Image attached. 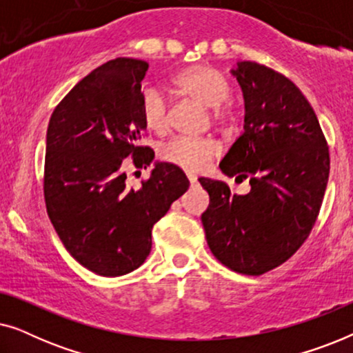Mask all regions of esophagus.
I'll use <instances>...</instances> for the list:
<instances>
[{
  "instance_id": "obj_1",
  "label": "esophagus",
  "mask_w": 353,
  "mask_h": 353,
  "mask_svg": "<svg viewBox=\"0 0 353 353\" xmlns=\"http://www.w3.org/2000/svg\"><path fill=\"white\" fill-rule=\"evenodd\" d=\"M188 180H190V185H191V188L197 186V178H196L194 175H188Z\"/></svg>"
}]
</instances>
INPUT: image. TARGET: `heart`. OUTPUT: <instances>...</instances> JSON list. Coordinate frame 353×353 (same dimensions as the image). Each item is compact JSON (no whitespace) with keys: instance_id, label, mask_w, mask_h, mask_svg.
Instances as JSON below:
<instances>
[{"instance_id":"b5f03b06","label":"heart","mask_w":353,"mask_h":353,"mask_svg":"<svg viewBox=\"0 0 353 353\" xmlns=\"http://www.w3.org/2000/svg\"><path fill=\"white\" fill-rule=\"evenodd\" d=\"M173 86L185 96L212 108V119L221 127L236 122L234 110L226 104L231 99V85L219 69L210 65H192L173 79ZM141 115L149 130L163 133L168 128V104L161 90L148 86L141 93ZM220 154L215 139L178 138L162 148L161 156L165 162L181 170L199 173Z\"/></svg>"}]
</instances>
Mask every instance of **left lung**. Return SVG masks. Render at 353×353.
Listing matches in <instances>:
<instances>
[{"label":"left lung","instance_id":"left-lung-1","mask_svg":"<svg viewBox=\"0 0 353 353\" xmlns=\"http://www.w3.org/2000/svg\"><path fill=\"white\" fill-rule=\"evenodd\" d=\"M233 75L244 94V133L220 168L248 178L250 191L234 194L223 181L199 178L210 197L201 219L215 259L259 276L292 257L310 234L330 176V148L315 110L288 77L250 61Z\"/></svg>","mask_w":353,"mask_h":353}]
</instances>
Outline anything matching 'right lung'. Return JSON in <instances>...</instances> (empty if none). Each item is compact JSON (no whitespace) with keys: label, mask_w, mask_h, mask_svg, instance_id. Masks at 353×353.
I'll return each mask as SVG.
<instances>
[{"label":"right lung","mask_w":353,"mask_h":353,"mask_svg":"<svg viewBox=\"0 0 353 353\" xmlns=\"http://www.w3.org/2000/svg\"><path fill=\"white\" fill-rule=\"evenodd\" d=\"M146 61L117 57L80 80L56 105L46 133V212L62 244L99 276H122L144 263L152 226L190 181L181 168L159 162L139 190L128 188L130 162L154 159L139 146L146 123L141 81Z\"/></svg>","instance_id":"1"}]
</instances>
